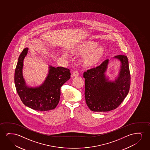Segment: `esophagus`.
I'll return each mask as SVG.
<instances>
[{"label":"esophagus","mask_w":150,"mask_h":150,"mask_svg":"<svg viewBox=\"0 0 150 150\" xmlns=\"http://www.w3.org/2000/svg\"><path fill=\"white\" fill-rule=\"evenodd\" d=\"M79 72H77V71H75V72L73 73L72 76L73 77H77V76H79Z\"/></svg>","instance_id":"obj_1"}]
</instances>
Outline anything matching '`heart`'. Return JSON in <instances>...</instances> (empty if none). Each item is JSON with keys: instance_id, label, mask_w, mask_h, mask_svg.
Segmentation results:
<instances>
[{"instance_id": "1", "label": "heart", "mask_w": 150, "mask_h": 150, "mask_svg": "<svg viewBox=\"0 0 150 150\" xmlns=\"http://www.w3.org/2000/svg\"><path fill=\"white\" fill-rule=\"evenodd\" d=\"M72 53L76 55H82L81 62L82 64L88 68H93L97 66L102 62L105 55V48L98 46V44L92 40L80 41L73 47ZM62 55L68 57V54L64 52Z\"/></svg>"}]
</instances>
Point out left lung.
I'll return each instance as SVG.
<instances>
[{
	"label": "left lung",
	"mask_w": 150,
	"mask_h": 150,
	"mask_svg": "<svg viewBox=\"0 0 150 150\" xmlns=\"http://www.w3.org/2000/svg\"><path fill=\"white\" fill-rule=\"evenodd\" d=\"M121 62L118 75L113 81L109 80L105 75L109 59L100 66L86 71L84 95L88 108L94 112H108L117 108L129 92L131 82L127 56L114 57Z\"/></svg>",
	"instance_id": "8db88e82"
}]
</instances>
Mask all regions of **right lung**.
Instances as JSON below:
<instances>
[{"label": "right lung", "mask_w": 150, "mask_h": 150, "mask_svg": "<svg viewBox=\"0 0 150 150\" xmlns=\"http://www.w3.org/2000/svg\"><path fill=\"white\" fill-rule=\"evenodd\" d=\"M28 48L19 56L15 71L14 82L17 92L23 103L36 111H47L55 109L60 97V88L71 77L70 70L49 66V73L44 82L36 87L27 86L23 77V60Z\"/></svg>", "instance_id": "right-lung-1"}]
</instances>
